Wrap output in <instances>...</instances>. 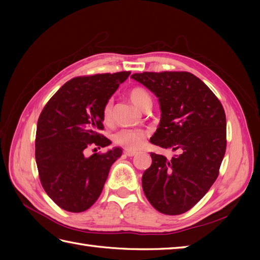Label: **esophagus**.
<instances>
[{
  "label": "esophagus",
  "instance_id": "obj_1",
  "mask_svg": "<svg viewBox=\"0 0 260 260\" xmlns=\"http://www.w3.org/2000/svg\"><path fill=\"white\" fill-rule=\"evenodd\" d=\"M124 153L126 154L127 156H134L135 154H136V152H135V151H132V150H126V148H125V150H124Z\"/></svg>",
  "mask_w": 260,
  "mask_h": 260
}]
</instances>
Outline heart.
<instances>
[{
	"label": "heart",
	"instance_id": "1",
	"mask_svg": "<svg viewBox=\"0 0 260 260\" xmlns=\"http://www.w3.org/2000/svg\"><path fill=\"white\" fill-rule=\"evenodd\" d=\"M128 97L131 102L136 107L141 109H145L147 106H152V97L151 93L144 87L135 86L131 88L128 91ZM112 108L113 102L108 101L104 105L102 117L104 123H110L112 120ZM147 136V132L144 129H132V128H123L114 134V142L126 150H139L144 144V141Z\"/></svg>",
	"mask_w": 260,
	"mask_h": 260
}]
</instances>
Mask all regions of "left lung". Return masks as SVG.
<instances>
[{"instance_id": "8db88e82", "label": "left lung", "mask_w": 260, "mask_h": 260, "mask_svg": "<svg viewBox=\"0 0 260 260\" xmlns=\"http://www.w3.org/2000/svg\"><path fill=\"white\" fill-rule=\"evenodd\" d=\"M155 93L162 117L150 142L179 151L168 159L151 153L152 164L142 176L145 197L157 211L178 215L206 196L219 175L227 147V121L217 96L186 71L134 74Z\"/></svg>"}]
</instances>
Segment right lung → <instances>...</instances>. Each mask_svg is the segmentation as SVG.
<instances>
[{
  "mask_svg": "<svg viewBox=\"0 0 260 260\" xmlns=\"http://www.w3.org/2000/svg\"><path fill=\"white\" fill-rule=\"evenodd\" d=\"M131 71L76 77L50 98L39 116L36 161L39 178L51 200L69 212H84L101 196L118 147L86 156V148L108 146L104 105Z\"/></svg>",
  "mask_w": 260,
  "mask_h": 260,
  "instance_id": "1",
  "label": "right lung"
}]
</instances>
